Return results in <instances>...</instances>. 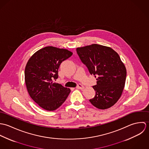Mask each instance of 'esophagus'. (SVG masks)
Instances as JSON below:
<instances>
[{
	"label": "esophagus",
	"instance_id": "obj_1",
	"mask_svg": "<svg viewBox=\"0 0 149 149\" xmlns=\"http://www.w3.org/2000/svg\"><path fill=\"white\" fill-rule=\"evenodd\" d=\"M76 88H77V89H83L84 88V86L82 85V84H79L78 85H77Z\"/></svg>",
	"mask_w": 149,
	"mask_h": 149
}]
</instances>
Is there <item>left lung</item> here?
I'll return each mask as SVG.
<instances>
[{
    "instance_id": "obj_1",
    "label": "left lung",
    "mask_w": 149,
    "mask_h": 149,
    "mask_svg": "<svg viewBox=\"0 0 149 149\" xmlns=\"http://www.w3.org/2000/svg\"><path fill=\"white\" fill-rule=\"evenodd\" d=\"M76 50L90 74L97 78V84L93 86L96 95L89 100L91 103L100 109L113 106L122 95L127 74L119 54L111 47L97 44Z\"/></svg>"
}]
</instances>
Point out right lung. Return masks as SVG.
I'll list each match as a JSON object with an SVG mask.
<instances>
[{"label":"right lung","instance_id":"right-lung-1","mask_svg":"<svg viewBox=\"0 0 149 149\" xmlns=\"http://www.w3.org/2000/svg\"><path fill=\"white\" fill-rule=\"evenodd\" d=\"M72 53L66 49L47 46L37 51L29 60L24 70L27 91L31 99L47 111H54L61 106L70 89L53 80L58 79L60 64Z\"/></svg>","mask_w":149,"mask_h":149}]
</instances>
